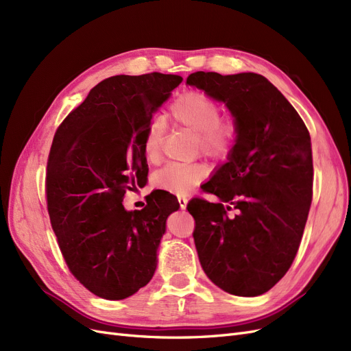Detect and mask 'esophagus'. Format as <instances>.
<instances>
[{"mask_svg": "<svg viewBox=\"0 0 351 351\" xmlns=\"http://www.w3.org/2000/svg\"><path fill=\"white\" fill-rule=\"evenodd\" d=\"M178 202H179V207L185 210L186 208V204H188V199L185 197H178Z\"/></svg>", "mask_w": 351, "mask_h": 351, "instance_id": "34e87169", "label": "esophagus"}]
</instances>
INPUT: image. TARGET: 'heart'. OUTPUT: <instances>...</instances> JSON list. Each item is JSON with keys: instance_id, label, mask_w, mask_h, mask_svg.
Wrapping results in <instances>:
<instances>
[{"instance_id": "1", "label": "heart", "mask_w": 351, "mask_h": 351, "mask_svg": "<svg viewBox=\"0 0 351 351\" xmlns=\"http://www.w3.org/2000/svg\"><path fill=\"white\" fill-rule=\"evenodd\" d=\"M219 101L199 92H185L178 96L169 108V119L176 127H184L195 134L197 152L213 160L229 159L241 138L239 122L233 117H220ZM165 130L160 121H153L144 131L143 153L149 163H157L162 157ZM207 176L202 163H167L153 175L156 186L186 195Z\"/></svg>"}]
</instances>
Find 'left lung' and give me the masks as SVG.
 <instances>
[{
    "instance_id": "1",
    "label": "left lung",
    "mask_w": 351,
    "mask_h": 351,
    "mask_svg": "<svg viewBox=\"0 0 351 351\" xmlns=\"http://www.w3.org/2000/svg\"><path fill=\"white\" fill-rule=\"evenodd\" d=\"M186 84L224 101L241 127L229 162L201 186L221 202L186 206L201 267L230 295L259 296L285 277L302 241L313 186L309 131L264 75L197 71Z\"/></svg>"
}]
</instances>
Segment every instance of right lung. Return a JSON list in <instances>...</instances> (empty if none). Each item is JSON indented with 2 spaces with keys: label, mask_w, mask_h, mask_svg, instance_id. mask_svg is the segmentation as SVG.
Segmentation results:
<instances>
[{
  "label": "right lung",
  "mask_w": 351,
  "mask_h": 351,
  "mask_svg": "<svg viewBox=\"0 0 351 351\" xmlns=\"http://www.w3.org/2000/svg\"><path fill=\"white\" fill-rule=\"evenodd\" d=\"M180 82L162 73L109 77L53 135L45 180L52 229L71 274L101 299H125L152 280L166 219L179 208L162 189L143 210L122 201L147 179L144 131Z\"/></svg>",
  "instance_id": "obj_1"
}]
</instances>
